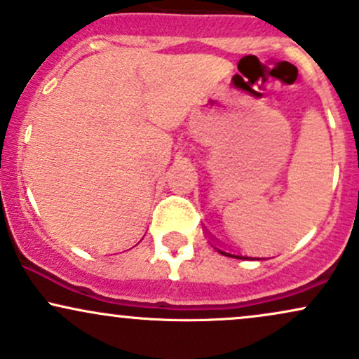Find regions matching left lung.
Returning a JSON list of instances; mask_svg holds the SVG:
<instances>
[{
  "instance_id": "1",
  "label": "left lung",
  "mask_w": 359,
  "mask_h": 359,
  "mask_svg": "<svg viewBox=\"0 0 359 359\" xmlns=\"http://www.w3.org/2000/svg\"><path fill=\"white\" fill-rule=\"evenodd\" d=\"M216 250L219 251L221 255H224V257H231V258H241V259L248 258V257H240V255H234V253H228V251H224V250H219V248H216Z\"/></svg>"
}]
</instances>
